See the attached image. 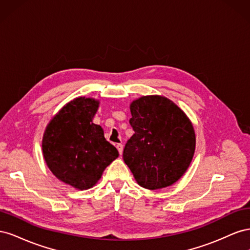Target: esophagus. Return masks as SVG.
I'll return each mask as SVG.
<instances>
[{
	"mask_svg": "<svg viewBox=\"0 0 250 250\" xmlns=\"http://www.w3.org/2000/svg\"><path fill=\"white\" fill-rule=\"evenodd\" d=\"M116 147H117V149L119 151L120 155H122V153H123V145H122V144H117Z\"/></svg>",
	"mask_w": 250,
	"mask_h": 250,
	"instance_id": "1",
	"label": "esophagus"
}]
</instances>
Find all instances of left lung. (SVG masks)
<instances>
[{
  "instance_id": "obj_1",
  "label": "left lung",
  "mask_w": 250,
  "mask_h": 250,
  "mask_svg": "<svg viewBox=\"0 0 250 250\" xmlns=\"http://www.w3.org/2000/svg\"><path fill=\"white\" fill-rule=\"evenodd\" d=\"M134 130L123 160L137 183L148 190L172 186L190 166L196 138L190 119L163 96H143L130 104Z\"/></svg>"
}]
</instances>
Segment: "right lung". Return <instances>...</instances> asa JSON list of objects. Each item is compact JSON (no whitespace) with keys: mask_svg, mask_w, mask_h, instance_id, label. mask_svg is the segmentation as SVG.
<instances>
[{"mask_svg":"<svg viewBox=\"0 0 250 250\" xmlns=\"http://www.w3.org/2000/svg\"><path fill=\"white\" fill-rule=\"evenodd\" d=\"M99 101L79 97L52 118L42 137V154L50 171L77 190L94 187L105 168L119 156L93 123Z\"/></svg>","mask_w":250,"mask_h":250,"instance_id":"1","label":"right lung"}]
</instances>
